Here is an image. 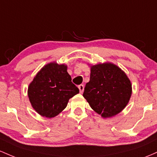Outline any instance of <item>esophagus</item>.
<instances>
[{"instance_id":"esophagus-1","label":"esophagus","mask_w":157,"mask_h":157,"mask_svg":"<svg viewBox=\"0 0 157 157\" xmlns=\"http://www.w3.org/2000/svg\"><path fill=\"white\" fill-rule=\"evenodd\" d=\"M78 88H79V90H80V93L83 92V91H84V86L83 85H80L78 86Z\"/></svg>"}]
</instances>
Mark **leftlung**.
I'll return each instance as SVG.
<instances>
[{"label":"left lung","mask_w":157,"mask_h":157,"mask_svg":"<svg viewBox=\"0 0 157 157\" xmlns=\"http://www.w3.org/2000/svg\"><path fill=\"white\" fill-rule=\"evenodd\" d=\"M90 80L82 96L91 108L103 118H111L129 103L132 85L125 72L111 63L91 65Z\"/></svg>","instance_id":"left-lung-1"}]
</instances>
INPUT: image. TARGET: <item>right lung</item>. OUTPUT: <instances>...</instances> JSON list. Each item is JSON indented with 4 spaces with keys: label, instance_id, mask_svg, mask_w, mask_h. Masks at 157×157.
Wrapping results in <instances>:
<instances>
[{
    "label": "right lung",
    "instance_id": "right-lung-1",
    "mask_svg": "<svg viewBox=\"0 0 157 157\" xmlns=\"http://www.w3.org/2000/svg\"><path fill=\"white\" fill-rule=\"evenodd\" d=\"M78 93V88L72 83L67 71V65L56 62L43 66L27 89L33 108L40 115L49 118L59 115L70 98Z\"/></svg>",
    "mask_w": 157,
    "mask_h": 157
}]
</instances>
